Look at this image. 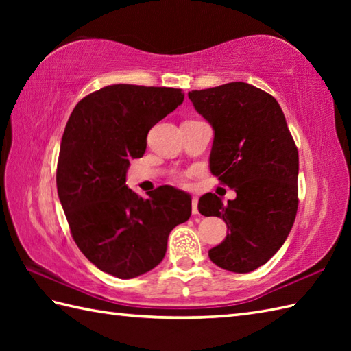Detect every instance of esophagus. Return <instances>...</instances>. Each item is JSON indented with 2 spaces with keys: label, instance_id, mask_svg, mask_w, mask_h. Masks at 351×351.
I'll return each instance as SVG.
<instances>
[{
  "label": "esophagus",
  "instance_id": "34e87169",
  "mask_svg": "<svg viewBox=\"0 0 351 351\" xmlns=\"http://www.w3.org/2000/svg\"><path fill=\"white\" fill-rule=\"evenodd\" d=\"M197 202H199V199L197 197H193L191 199V206H193V214H197L199 211H197Z\"/></svg>",
  "mask_w": 351,
  "mask_h": 351
}]
</instances>
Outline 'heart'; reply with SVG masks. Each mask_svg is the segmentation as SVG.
Returning <instances> with one entry per match:
<instances>
[{
    "label": "heart",
    "mask_w": 351,
    "mask_h": 351,
    "mask_svg": "<svg viewBox=\"0 0 351 351\" xmlns=\"http://www.w3.org/2000/svg\"><path fill=\"white\" fill-rule=\"evenodd\" d=\"M180 181H181V182L187 181V175H181V176H180Z\"/></svg>",
    "instance_id": "heart-1"
}]
</instances>
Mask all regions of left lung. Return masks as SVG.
<instances>
[{"label": "left lung", "mask_w": 351, "mask_h": 351, "mask_svg": "<svg viewBox=\"0 0 351 351\" xmlns=\"http://www.w3.org/2000/svg\"><path fill=\"white\" fill-rule=\"evenodd\" d=\"M189 98L214 130L211 173L237 193L228 205L213 193L199 199V213L223 219L229 230L208 255L228 271H253L294 225L299 151L278 101L255 86L228 83L191 90Z\"/></svg>", "instance_id": "1"}]
</instances>
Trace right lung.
<instances>
[{"instance_id":"1","label":"right lung","mask_w":351,"mask_h":351,"mask_svg":"<svg viewBox=\"0 0 351 351\" xmlns=\"http://www.w3.org/2000/svg\"><path fill=\"white\" fill-rule=\"evenodd\" d=\"M182 101L181 88L113 84L81 99L66 123L58 199L80 250L119 279L158 265L170 230L191 215V197L180 190L166 185L143 199L125 184L149 130Z\"/></svg>"}]
</instances>
